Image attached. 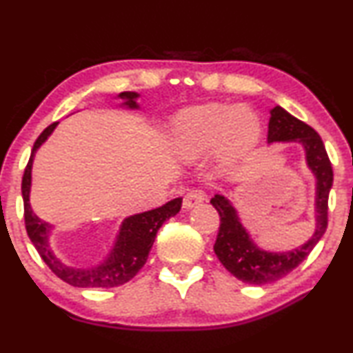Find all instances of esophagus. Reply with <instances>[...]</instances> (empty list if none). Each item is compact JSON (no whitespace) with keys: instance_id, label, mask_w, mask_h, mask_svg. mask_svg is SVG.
I'll list each match as a JSON object with an SVG mask.
<instances>
[{"instance_id":"esophagus-1","label":"esophagus","mask_w":353,"mask_h":353,"mask_svg":"<svg viewBox=\"0 0 353 353\" xmlns=\"http://www.w3.org/2000/svg\"><path fill=\"white\" fill-rule=\"evenodd\" d=\"M206 200V193L201 188H193V190L187 192V195L183 196V208L185 210H190V208L200 205Z\"/></svg>"}]
</instances>
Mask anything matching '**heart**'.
<instances>
[{
    "label": "heart",
    "instance_id": "b5f03b06",
    "mask_svg": "<svg viewBox=\"0 0 353 353\" xmlns=\"http://www.w3.org/2000/svg\"><path fill=\"white\" fill-rule=\"evenodd\" d=\"M261 126L245 107L205 103L187 108L172 121V148L183 160H196L212 148L222 157L241 155L259 139Z\"/></svg>",
    "mask_w": 353,
    "mask_h": 353
}]
</instances>
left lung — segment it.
Instances as JSON below:
<instances>
[{
    "label": "left lung",
    "instance_id": "8db88e82",
    "mask_svg": "<svg viewBox=\"0 0 353 353\" xmlns=\"http://www.w3.org/2000/svg\"><path fill=\"white\" fill-rule=\"evenodd\" d=\"M267 142H299L305 150L307 166L316 179L315 233L304 245L286 252L261 250L241 225L236 210L222 195L211 198L212 206L221 216V227L214 243V252L222 265L233 276L250 285H269L286 276L314 250L327 227V198L332 187V166L325 143L314 128L288 113L285 108L270 110Z\"/></svg>",
    "mask_w": 353,
    "mask_h": 353
}]
</instances>
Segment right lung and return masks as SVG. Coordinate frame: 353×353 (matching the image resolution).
I'll list each match as a JSON object with an SVG mask.
<instances>
[{
    "instance_id": "right-lung-1",
    "label": "right lung",
    "mask_w": 353,
    "mask_h": 353,
    "mask_svg": "<svg viewBox=\"0 0 353 353\" xmlns=\"http://www.w3.org/2000/svg\"><path fill=\"white\" fill-rule=\"evenodd\" d=\"M118 97L125 101L123 105L129 108H139L136 102V99L139 97L137 92L126 91L121 92ZM56 126L57 123H52V125H49L39 134V137L33 143L32 155H30L27 168L23 171V217H26L28 238L32 240L33 246L37 248L41 259L52 270V274L68 283V285L77 288H115L125 285V283L132 280L137 275V272L147 262L148 252H150L153 241H155L158 228L163 225V222L176 216L181 211L182 198H174V200L168 201L166 205L157 208V210L126 217L125 222L121 224L120 233H118L110 254H108L107 259L101 265L79 269V267L63 264L51 251V246H49V230H51L52 225L39 219L33 212L32 206H30V185H32V166L34 152L51 136Z\"/></svg>"
}]
</instances>
